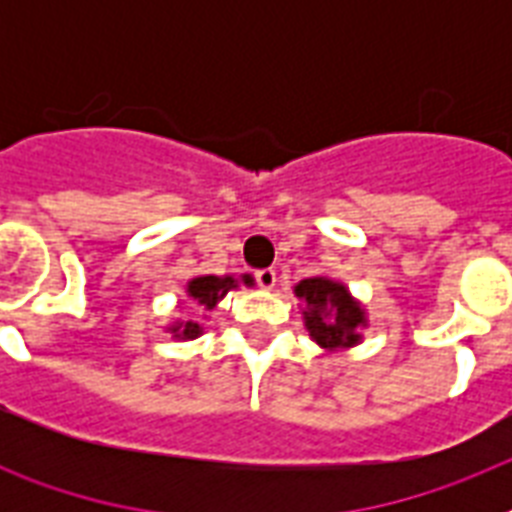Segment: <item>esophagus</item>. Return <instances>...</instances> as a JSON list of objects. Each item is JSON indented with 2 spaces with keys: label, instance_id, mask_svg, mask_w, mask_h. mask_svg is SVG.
I'll use <instances>...</instances> for the list:
<instances>
[{
  "label": "esophagus",
  "instance_id": "obj_1",
  "mask_svg": "<svg viewBox=\"0 0 512 512\" xmlns=\"http://www.w3.org/2000/svg\"><path fill=\"white\" fill-rule=\"evenodd\" d=\"M255 279L263 289L276 287V271H273V268H263V271H255Z\"/></svg>",
  "mask_w": 512,
  "mask_h": 512
}]
</instances>
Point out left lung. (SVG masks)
<instances>
[{
    "label": "left lung",
    "instance_id": "8db88e82",
    "mask_svg": "<svg viewBox=\"0 0 512 512\" xmlns=\"http://www.w3.org/2000/svg\"><path fill=\"white\" fill-rule=\"evenodd\" d=\"M295 297L303 303L305 329L319 348L332 353L361 342V329L369 327L366 311L342 281L311 276L297 284Z\"/></svg>",
    "mask_w": 512,
    "mask_h": 512
}]
</instances>
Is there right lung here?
<instances>
[{
    "mask_svg": "<svg viewBox=\"0 0 512 512\" xmlns=\"http://www.w3.org/2000/svg\"><path fill=\"white\" fill-rule=\"evenodd\" d=\"M241 284H244V287H252L255 279H252L249 273H241L239 279H236V276H196V279H191L185 284V295L191 297L196 305H201L204 311H212L231 289H239ZM167 332H170L175 340H196V337L204 332V327L196 324V321H172L170 327H167Z\"/></svg>",
    "mask_w": 512,
    "mask_h": 512,
    "instance_id": "right-lung-1",
    "label": "right lung"
}]
</instances>
